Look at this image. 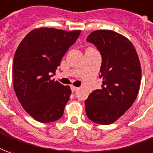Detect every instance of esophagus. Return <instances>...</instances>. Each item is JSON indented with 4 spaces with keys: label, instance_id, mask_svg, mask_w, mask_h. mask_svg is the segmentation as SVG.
Segmentation results:
<instances>
[{
    "label": "esophagus",
    "instance_id": "34e87169",
    "mask_svg": "<svg viewBox=\"0 0 153 153\" xmlns=\"http://www.w3.org/2000/svg\"><path fill=\"white\" fill-rule=\"evenodd\" d=\"M71 89L72 91H76L78 90L79 88L78 87H73V86H71Z\"/></svg>",
    "mask_w": 153,
    "mask_h": 153
}]
</instances>
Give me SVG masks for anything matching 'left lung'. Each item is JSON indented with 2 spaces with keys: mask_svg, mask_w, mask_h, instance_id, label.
Here are the masks:
<instances>
[{
  "mask_svg": "<svg viewBox=\"0 0 153 153\" xmlns=\"http://www.w3.org/2000/svg\"><path fill=\"white\" fill-rule=\"evenodd\" d=\"M87 41L97 46L102 62V89L93 91L85 101L91 121L109 125L123 116L138 94L142 70L132 43L123 35L108 30H94Z\"/></svg>",
  "mask_w": 153,
  "mask_h": 153,
  "instance_id": "obj_1",
  "label": "left lung"
}]
</instances>
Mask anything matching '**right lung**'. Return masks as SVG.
I'll list each match as a JSON object with an SVG mask.
<instances>
[{
    "label": "right lung",
    "mask_w": 153,
    "mask_h": 153,
    "mask_svg": "<svg viewBox=\"0 0 153 153\" xmlns=\"http://www.w3.org/2000/svg\"><path fill=\"white\" fill-rule=\"evenodd\" d=\"M80 33L46 27L35 29L16 51L12 67L15 92L25 111L37 122L52 123L62 117L71 91L51 77Z\"/></svg>",
    "instance_id": "add662e5"
}]
</instances>
